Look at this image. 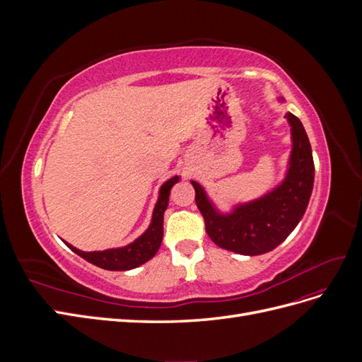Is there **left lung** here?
Masks as SVG:
<instances>
[{"label":"left lung","mask_w":362,"mask_h":362,"mask_svg":"<svg viewBox=\"0 0 362 362\" xmlns=\"http://www.w3.org/2000/svg\"><path fill=\"white\" fill-rule=\"evenodd\" d=\"M293 151L287 178L264 198L237 206L234 213H216L201 185L192 181L194 201L205 222V231L222 249L242 255H261L281 245L302 218L314 184V161L308 136L291 113Z\"/></svg>","instance_id":"left-lung-1"}]
</instances>
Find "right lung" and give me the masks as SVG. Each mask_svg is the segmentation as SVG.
Returning <instances> with one entry per match:
<instances>
[{"instance_id":"right-lung-1","label":"right lung","mask_w":362,"mask_h":362,"mask_svg":"<svg viewBox=\"0 0 362 362\" xmlns=\"http://www.w3.org/2000/svg\"><path fill=\"white\" fill-rule=\"evenodd\" d=\"M178 177L169 180L168 182L163 184L160 189V198L157 201V205L154 208V216H152L151 226L148 231L140 235L136 242L125 247L119 249H107L101 252H83L75 249L74 246L68 245L76 255H80L86 261L92 262V264L105 269V270H129L136 269L144 264L148 259H151L157 254L160 249L161 240H163V216L164 210L168 208L169 194L173 184L178 182Z\"/></svg>"}]
</instances>
